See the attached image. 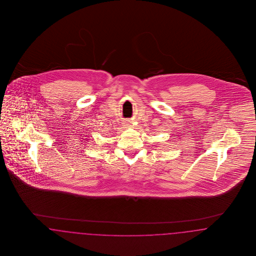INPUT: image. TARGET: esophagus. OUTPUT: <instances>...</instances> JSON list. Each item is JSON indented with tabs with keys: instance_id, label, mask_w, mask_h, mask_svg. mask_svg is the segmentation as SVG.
I'll return each instance as SVG.
<instances>
[{
	"instance_id": "34e87169",
	"label": "esophagus",
	"mask_w": 256,
	"mask_h": 256,
	"mask_svg": "<svg viewBox=\"0 0 256 256\" xmlns=\"http://www.w3.org/2000/svg\"><path fill=\"white\" fill-rule=\"evenodd\" d=\"M128 122H130V121H128ZM126 124H128V122H126Z\"/></svg>"
}]
</instances>
